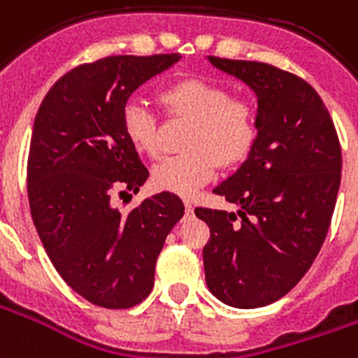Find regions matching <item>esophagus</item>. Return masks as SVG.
<instances>
[{
	"instance_id": "esophagus-1",
	"label": "esophagus",
	"mask_w": 358,
	"mask_h": 358,
	"mask_svg": "<svg viewBox=\"0 0 358 358\" xmlns=\"http://www.w3.org/2000/svg\"><path fill=\"white\" fill-rule=\"evenodd\" d=\"M184 209H186V215L194 213V203L192 201H184Z\"/></svg>"
}]
</instances>
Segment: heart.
Wrapping results in <instances>:
<instances>
[{"label": "heart", "mask_w": 358, "mask_h": 358, "mask_svg": "<svg viewBox=\"0 0 358 358\" xmlns=\"http://www.w3.org/2000/svg\"><path fill=\"white\" fill-rule=\"evenodd\" d=\"M171 116L192 120L187 151L164 157L153 166L151 180L162 192L189 197L213 178L219 161L227 166L242 162L256 145L259 118L252 102L231 99V92L207 79L187 77L161 92ZM122 129L137 153L155 157L161 149V120L145 102L127 101Z\"/></svg>", "instance_id": "1"}]
</instances>
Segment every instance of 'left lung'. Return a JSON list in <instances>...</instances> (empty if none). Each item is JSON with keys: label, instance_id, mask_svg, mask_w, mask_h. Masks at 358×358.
I'll return each mask as SVG.
<instances>
[{"label": "left lung", "instance_id": "1", "mask_svg": "<svg viewBox=\"0 0 358 358\" xmlns=\"http://www.w3.org/2000/svg\"><path fill=\"white\" fill-rule=\"evenodd\" d=\"M257 96L259 134L238 171L215 187L238 215L197 207L209 291L234 308L279 301L318 256L341 182V147L326 104L304 79L262 62L209 56Z\"/></svg>", "mask_w": 358, "mask_h": 358}]
</instances>
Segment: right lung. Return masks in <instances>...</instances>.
<instances>
[{"label":"right lung","instance_id":"add662e5","mask_svg":"<svg viewBox=\"0 0 358 358\" xmlns=\"http://www.w3.org/2000/svg\"><path fill=\"white\" fill-rule=\"evenodd\" d=\"M180 54L110 56L59 77L32 127L27 189L50 262L96 306L131 308L149 296L155 264L184 203L171 192L124 213L116 207L149 178L122 129V108L139 85ZM131 197V196H129Z\"/></svg>","mask_w":358,"mask_h":358}]
</instances>
